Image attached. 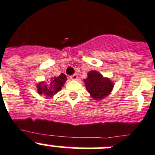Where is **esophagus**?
I'll list each match as a JSON object with an SVG mask.
<instances>
[{
	"mask_svg": "<svg viewBox=\"0 0 155 155\" xmlns=\"http://www.w3.org/2000/svg\"><path fill=\"white\" fill-rule=\"evenodd\" d=\"M77 79H78L77 74H74V75H72L71 76V80H77Z\"/></svg>",
	"mask_w": 155,
	"mask_h": 155,
	"instance_id": "34e87169",
	"label": "esophagus"
}]
</instances>
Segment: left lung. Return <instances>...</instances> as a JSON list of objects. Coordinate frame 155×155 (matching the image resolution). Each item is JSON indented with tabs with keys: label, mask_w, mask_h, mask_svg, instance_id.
I'll return each instance as SVG.
<instances>
[{
	"label": "left lung",
	"mask_w": 155,
	"mask_h": 155,
	"mask_svg": "<svg viewBox=\"0 0 155 155\" xmlns=\"http://www.w3.org/2000/svg\"><path fill=\"white\" fill-rule=\"evenodd\" d=\"M84 82L91 97L96 101L107 97L114 87V83L110 78L104 77L100 72L94 70L88 72L87 77L84 79Z\"/></svg>",
	"instance_id": "1"
}]
</instances>
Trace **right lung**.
<instances>
[{
	"label": "right lung",
	"instance_id": "right-lung-1",
	"mask_svg": "<svg viewBox=\"0 0 155 155\" xmlns=\"http://www.w3.org/2000/svg\"><path fill=\"white\" fill-rule=\"evenodd\" d=\"M67 77L64 73L58 76H53L48 80L39 82L36 84L37 92L40 95L45 96V98H51L61 90L64 84H65Z\"/></svg>",
	"mask_w": 155,
	"mask_h": 155
}]
</instances>
